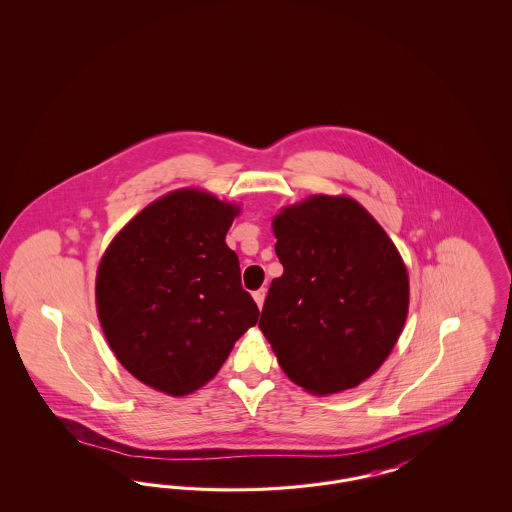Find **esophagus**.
Here are the masks:
<instances>
[{
    "mask_svg": "<svg viewBox=\"0 0 512 512\" xmlns=\"http://www.w3.org/2000/svg\"><path fill=\"white\" fill-rule=\"evenodd\" d=\"M265 288H261V290H257V292H253V299H255V303L259 305V309H263V303H265Z\"/></svg>",
    "mask_w": 512,
    "mask_h": 512,
    "instance_id": "obj_1",
    "label": "esophagus"
}]
</instances>
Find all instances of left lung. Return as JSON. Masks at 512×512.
<instances>
[{
    "label": "left lung",
    "mask_w": 512,
    "mask_h": 512,
    "mask_svg": "<svg viewBox=\"0 0 512 512\" xmlns=\"http://www.w3.org/2000/svg\"><path fill=\"white\" fill-rule=\"evenodd\" d=\"M284 274L259 328L288 378L328 395L374 374L409 311V276L384 228L351 197L313 195L274 219Z\"/></svg>",
    "instance_id": "obj_1"
}]
</instances>
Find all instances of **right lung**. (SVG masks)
<instances>
[{"label": "right lung", "mask_w": 512, "mask_h": 512, "mask_svg": "<svg viewBox=\"0 0 512 512\" xmlns=\"http://www.w3.org/2000/svg\"><path fill=\"white\" fill-rule=\"evenodd\" d=\"M238 209L180 190L130 220L98 268L103 334L121 365L169 395L207 384L259 309L224 238Z\"/></svg>", "instance_id": "add662e5"}]
</instances>
